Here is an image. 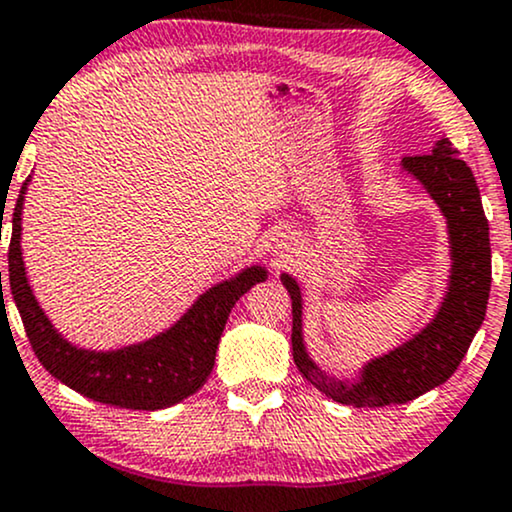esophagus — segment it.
Masks as SVG:
<instances>
[{"mask_svg":"<svg viewBox=\"0 0 512 512\" xmlns=\"http://www.w3.org/2000/svg\"><path fill=\"white\" fill-rule=\"evenodd\" d=\"M284 248H289V245H284Z\"/></svg>","mask_w":512,"mask_h":512,"instance_id":"34e87169","label":"esophagus"}]
</instances>
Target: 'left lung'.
<instances>
[{
	"label": "left lung",
	"mask_w": 512,
	"mask_h": 512,
	"mask_svg": "<svg viewBox=\"0 0 512 512\" xmlns=\"http://www.w3.org/2000/svg\"><path fill=\"white\" fill-rule=\"evenodd\" d=\"M402 168L426 187L443 211L450 233V284L436 317L424 330L397 349L368 361L356 380L332 378L317 368L305 351L301 286L293 276L281 274L293 308V361L310 385L349 407L404 404L443 385L467 354L489 303V221L472 168L457 156L448 139L436 142L431 154L402 158Z\"/></svg>",
	"instance_id": "obj_1"
}]
</instances>
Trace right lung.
Wrapping results in <instances>:
<instances>
[{
	"label": "right lung",
	"instance_id": "1",
	"mask_svg": "<svg viewBox=\"0 0 512 512\" xmlns=\"http://www.w3.org/2000/svg\"><path fill=\"white\" fill-rule=\"evenodd\" d=\"M28 182L31 180L23 182L11 216L9 284L28 342L45 370L79 395L110 407L156 411L195 395L214 368L221 332L233 305L252 286L267 279V269L252 264L233 279L211 286L173 327L146 342L115 351L79 349L52 327L26 279L21 255V211Z\"/></svg>",
	"mask_w": 512,
	"mask_h": 512
}]
</instances>
